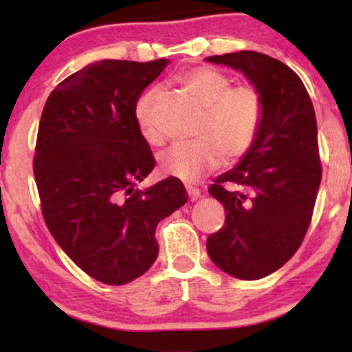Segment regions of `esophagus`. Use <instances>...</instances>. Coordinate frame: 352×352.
Listing matches in <instances>:
<instances>
[{
	"instance_id": "1",
	"label": "esophagus",
	"mask_w": 352,
	"mask_h": 352,
	"mask_svg": "<svg viewBox=\"0 0 352 352\" xmlns=\"http://www.w3.org/2000/svg\"><path fill=\"white\" fill-rule=\"evenodd\" d=\"M187 192H188V199H190V201L199 200L200 197H201V192H200L199 188H195V187H187Z\"/></svg>"
}]
</instances>
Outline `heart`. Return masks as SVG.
<instances>
[{"label":"heart","mask_w":352,"mask_h":352,"mask_svg":"<svg viewBox=\"0 0 352 352\" xmlns=\"http://www.w3.org/2000/svg\"><path fill=\"white\" fill-rule=\"evenodd\" d=\"M177 82L204 106L195 129V140L177 144L160 155V170L184 182H197L215 170L223 160L233 164L252 148L260 131L263 100L250 84L232 86L227 74L200 66L177 78ZM157 91L151 89L135 104V122L148 144H160L162 135L152 120Z\"/></svg>","instance_id":"obj_1"}]
</instances>
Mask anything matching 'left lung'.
Masks as SVG:
<instances>
[{"mask_svg":"<svg viewBox=\"0 0 352 352\" xmlns=\"http://www.w3.org/2000/svg\"><path fill=\"white\" fill-rule=\"evenodd\" d=\"M205 60L243 72L263 100L252 148L210 185L227 218L207 240L210 258L221 272L260 280L296 253L309 227L321 184L316 116L302 80L281 60L256 51ZM225 183L234 190L225 189Z\"/></svg>","mask_w":352,"mask_h":352,"instance_id":"1","label":"left lung"}]
</instances>
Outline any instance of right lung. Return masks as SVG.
<instances>
[{
    "label": "right lung",
    "mask_w": 352,
    "mask_h": 352,
    "mask_svg": "<svg viewBox=\"0 0 352 352\" xmlns=\"http://www.w3.org/2000/svg\"><path fill=\"white\" fill-rule=\"evenodd\" d=\"M168 59H104L74 72L43 109L34 179L51 235L89 276L125 285L159 254L155 228L187 204L175 177L137 188L155 167L135 104Z\"/></svg>",
    "instance_id": "add662e5"
}]
</instances>
